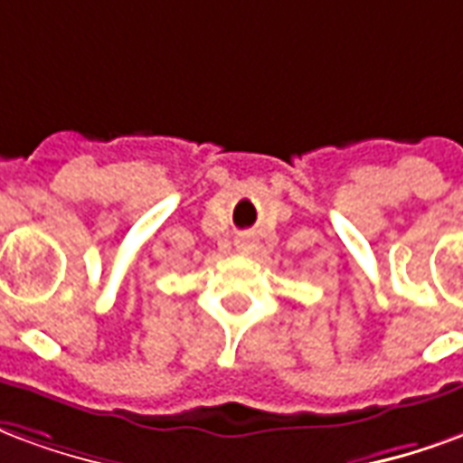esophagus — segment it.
<instances>
[{"label":"esophagus","mask_w":463,"mask_h":463,"mask_svg":"<svg viewBox=\"0 0 463 463\" xmlns=\"http://www.w3.org/2000/svg\"><path fill=\"white\" fill-rule=\"evenodd\" d=\"M239 246H241V249H251V246H254V236H244V239H239Z\"/></svg>","instance_id":"1"}]
</instances>
